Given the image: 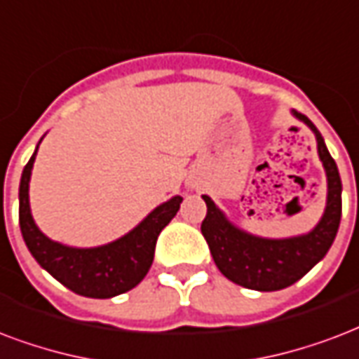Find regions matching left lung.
I'll list each match as a JSON object with an SVG mask.
<instances>
[{
	"mask_svg": "<svg viewBox=\"0 0 359 359\" xmlns=\"http://www.w3.org/2000/svg\"><path fill=\"white\" fill-rule=\"evenodd\" d=\"M292 113L314 132L318 155L327 176L325 210L311 233L292 238H261L233 225L208 195H202L208 212L201 231L208 242L215 265L225 278L248 290L276 292L295 284L330 252L341 223L343 183L335 161L311 118L299 111Z\"/></svg>",
	"mask_w": 359,
	"mask_h": 359,
	"instance_id": "left-lung-1",
	"label": "left lung"
}]
</instances>
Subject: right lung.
<instances>
[{
  "instance_id": "right-lung-1",
  "label": "right lung",
  "mask_w": 359,
  "mask_h": 359,
  "mask_svg": "<svg viewBox=\"0 0 359 359\" xmlns=\"http://www.w3.org/2000/svg\"><path fill=\"white\" fill-rule=\"evenodd\" d=\"M37 149L24 166L18 189L20 231L34 259L67 290L83 297L109 299L136 287L149 271L158 234L177 214L182 196L163 202L130 233L109 244L98 248L64 246L45 236L32 217L28 189Z\"/></svg>"
}]
</instances>
